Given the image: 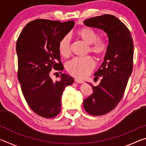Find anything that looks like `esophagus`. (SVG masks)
Here are the masks:
<instances>
[{
	"label": "esophagus",
	"instance_id": "obj_1",
	"mask_svg": "<svg viewBox=\"0 0 146 146\" xmlns=\"http://www.w3.org/2000/svg\"><path fill=\"white\" fill-rule=\"evenodd\" d=\"M75 82H76V83H78V84L84 83V81H83V80H80V79L77 78H75Z\"/></svg>",
	"mask_w": 146,
	"mask_h": 146
}]
</instances>
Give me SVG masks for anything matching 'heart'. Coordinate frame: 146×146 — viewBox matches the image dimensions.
<instances>
[{
  "label": "heart",
  "mask_w": 146,
  "mask_h": 146,
  "mask_svg": "<svg viewBox=\"0 0 146 146\" xmlns=\"http://www.w3.org/2000/svg\"><path fill=\"white\" fill-rule=\"evenodd\" d=\"M77 35L89 45V51L97 56H102L106 53L108 48L107 41L98 38L97 32L93 29L85 27L79 29ZM58 51L61 55L68 56L70 54V37L66 35L58 43ZM95 67V62L91 56L76 57L69 61L66 65L68 73L76 77L84 78L90 75Z\"/></svg>",
  "instance_id": "b5f03b06"
}]
</instances>
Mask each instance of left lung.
<instances>
[{
  "label": "left lung",
  "mask_w": 146,
  "mask_h": 146,
  "mask_svg": "<svg viewBox=\"0 0 146 146\" xmlns=\"http://www.w3.org/2000/svg\"><path fill=\"white\" fill-rule=\"evenodd\" d=\"M84 24L106 32L109 38L104 60L95 73L101 82L93 86V93L84 100L89 114L100 116L115 109L124 93L133 70L134 46L130 31L124 24L111 15H103L86 19Z\"/></svg>",
  "instance_id": "1"
}]
</instances>
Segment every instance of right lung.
I'll use <instances>...</instances> for the list:
<instances>
[{"instance_id":"add662e5","label":"right lung","mask_w":146,"mask_h":146,"mask_svg":"<svg viewBox=\"0 0 146 146\" xmlns=\"http://www.w3.org/2000/svg\"><path fill=\"white\" fill-rule=\"evenodd\" d=\"M74 25L73 21L36 19L26 24L17 39L19 81L29 108L40 117L51 118L60 112L63 91L74 82L65 73L55 82L50 76L52 68L61 74L64 70L58 43Z\"/></svg>"}]
</instances>
